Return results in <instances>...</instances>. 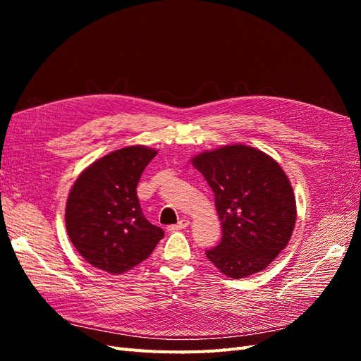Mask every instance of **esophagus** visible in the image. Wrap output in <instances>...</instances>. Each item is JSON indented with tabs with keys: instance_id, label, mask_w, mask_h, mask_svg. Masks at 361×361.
<instances>
[{
	"instance_id": "1",
	"label": "esophagus",
	"mask_w": 361,
	"mask_h": 361,
	"mask_svg": "<svg viewBox=\"0 0 361 361\" xmlns=\"http://www.w3.org/2000/svg\"><path fill=\"white\" fill-rule=\"evenodd\" d=\"M190 226V220L188 218H180V220L178 221V224L174 226H170V231H180V228H185Z\"/></svg>"
}]
</instances>
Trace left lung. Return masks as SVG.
Wrapping results in <instances>:
<instances>
[{"label":"left lung","instance_id":"obj_1","mask_svg":"<svg viewBox=\"0 0 361 361\" xmlns=\"http://www.w3.org/2000/svg\"><path fill=\"white\" fill-rule=\"evenodd\" d=\"M191 162L214 191L223 228L207 259L236 280L265 269L288 245L297 221L285 171L264 152L244 145L203 152Z\"/></svg>","mask_w":361,"mask_h":361}]
</instances>
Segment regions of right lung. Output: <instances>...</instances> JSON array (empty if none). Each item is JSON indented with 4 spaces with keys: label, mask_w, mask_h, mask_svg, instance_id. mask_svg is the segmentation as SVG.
Instances as JSON below:
<instances>
[{
    "label": "right lung",
    "mask_w": 361,
    "mask_h": 361,
    "mask_svg": "<svg viewBox=\"0 0 361 361\" xmlns=\"http://www.w3.org/2000/svg\"><path fill=\"white\" fill-rule=\"evenodd\" d=\"M157 150L129 146L87 167L75 180L66 203L68 235L94 268L123 274L146 260L164 236L141 211L137 185Z\"/></svg>",
    "instance_id": "1"
}]
</instances>
